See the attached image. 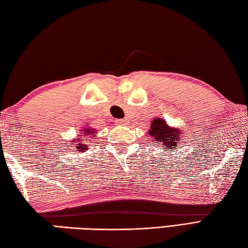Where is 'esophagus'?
I'll list each match as a JSON object with an SVG mask.
<instances>
[{
    "label": "esophagus",
    "mask_w": 248,
    "mask_h": 248,
    "mask_svg": "<svg viewBox=\"0 0 248 248\" xmlns=\"http://www.w3.org/2000/svg\"><path fill=\"white\" fill-rule=\"evenodd\" d=\"M116 122H118L121 125H127L128 120L127 119H122V120H118V121H116Z\"/></svg>",
    "instance_id": "esophagus-1"
}]
</instances>
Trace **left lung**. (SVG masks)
I'll return each mask as SVG.
<instances>
[{
  "label": "left lung",
  "instance_id": "left-lung-1",
  "mask_svg": "<svg viewBox=\"0 0 248 248\" xmlns=\"http://www.w3.org/2000/svg\"><path fill=\"white\" fill-rule=\"evenodd\" d=\"M148 135L154 139V143L160 142L161 147H164L167 151H172V149L178 148V142H181L184 137L181 129L171 127L162 118H154L152 120Z\"/></svg>",
  "mask_w": 248,
  "mask_h": 248
}]
</instances>
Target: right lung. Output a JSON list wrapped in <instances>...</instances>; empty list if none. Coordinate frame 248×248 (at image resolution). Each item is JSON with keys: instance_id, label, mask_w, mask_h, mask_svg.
<instances>
[{"instance_id": "1", "label": "right lung", "mask_w": 248, "mask_h": 248, "mask_svg": "<svg viewBox=\"0 0 248 248\" xmlns=\"http://www.w3.org/2000/svg\"><path fill=\"white\" fill-rule=\"evenodd\" d=\"M81 132L78 135V136L72 139L70 142H73L72 144H76V149L78 151L80 152H85L87 150V144L86 143H83V141H90V139H92L93 137H96V129L91 128V127H84L83 129H81ZM84 139H86V140H84Z\"/></svg>"}]
</instances>
